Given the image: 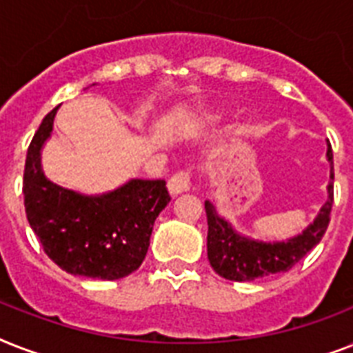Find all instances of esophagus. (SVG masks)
<instances>
[{
	"mask_svg": "<svg viewBox=\"0 0 353 353\" xmlns=\"http://www.w3.org/2000/svg\"><path fill=\"white\" fill-rule=\"evenodd\" d=\"M192 187V181H190V174L188 172H177L168 179V192L172 196H177V194H183L190 190Z\"/></svg>",
	"mask_w": 353,
	"mask_h": 353,
	"instance_id": "obj_1",
	"label": "esophagus"
}]
</instances>
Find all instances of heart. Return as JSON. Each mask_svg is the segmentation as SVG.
Returning a JSON list of instances; mask_svg holds the SVG:
<instances>
[{
	"label": "heart",
	"instance_id": "b5f03b06",
	"mask_svg": "<svg viewBox=\"0 0 353 353\" xmlns=\"http://www.w3.org/2000/svg\"><path fill=\"white\" fill-rule=\"evenodd\" d=\"M223 119H225V112L223 110H209V112H205L196 122H198V126H216Z\"/></svg>",
	"mask_w": 353,
	"mask_h": 353
}]
</instances>
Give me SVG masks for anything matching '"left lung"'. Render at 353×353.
I'll use <instances>...</instances> for the list:
<instances>
[{"label":"left lung","instance_id":"8db88e82","mask_svg":"<svg viewBox=\"0 0 353 353\" xmlns=\"http://www.w3.org/2000/svg\"><path fill=\"white\" fill-rule=\"evenodd\" d=\"M326 157L330 163L328 199L321 207L313 223L301 234L285 241H260L236 232L227 220H223L210 201H205L209 234H207V256L216 273L234 282H251L268 274L290 271L301 262L328 229L330 212L334 205V154L328 144Z\"/></svg>","mask_w":353,"mask_h":353}]
</instances>
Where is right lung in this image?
I'll use <instances>...</instances> for the list:
<instances>
[{"label":"right lung","mask_w":353,"mask_h":353,"mask_svg":"<svg viewBox=\"0 0 353 353\" xmlns=\"http://www.w3.org/2000/svg\"><path fill=\"white\" fill-rule=\"evenodd\" d=\"M57 110L47 113L27 150V220L47 256L63 271L99 280L128 276L143 263L155 218L170 201L166 183L130 179L112 192L84 196L49 181L40 154L51 137Z\"/></svg>","instance_id":"1"}]
</instances>
